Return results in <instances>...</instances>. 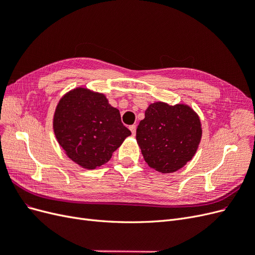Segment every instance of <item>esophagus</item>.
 I'll return each mask as SVG.
<instances>
[{
	"label": "esophagus",
	"mask_w": 255,
	"mask_h": 255,
	"mask_svg": "<svg viewBox=\"0 0 255 255\" xmlns=\"http://www.w3.org/2000/svg\"><path fill=\"white\" fill-rule=\"evenodd\" d=\"M129 129H130V132H132V134H133V135H135V134H136V126H135V125H133V126H129Z\"/></svg>",
	"instance_id": "34e87169"
}]
</instances>
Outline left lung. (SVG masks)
I'll return each mask as SVG.
<instances>
[{
	"label": "left lung",
	"instance_id": "8db88e82",
	"mask_svg": "<svg viewBox=\"0 0 255 255\" xmlns=\"http://www.w3.org/2000/svg\"><path fill=\"white\" fill-rule=\"evenodd\" d=\"M202 129L198 115L189 106L151 104L136 129V139L145 163L161 173L186 165L198 149Z\"/></svg>",
	"mask_w": 255,
	"mask_h": 255
}]
</instances>
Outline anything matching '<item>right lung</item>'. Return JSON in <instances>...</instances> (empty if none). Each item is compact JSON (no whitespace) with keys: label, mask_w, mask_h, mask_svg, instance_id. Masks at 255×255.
<instances>
[{"label":"right lung","mask_w":255,"mask_h":255,"mask_svg":"<svg viewBox=\"0 0 255 255\" xmlns=\"http://www.w3.org/2000/svg\"><path fill=\"white\" fill-rule=\"evenodd\" d=\"M53 128L67 155L87 169L107 163L130 135L106 97L86 88H76L60 99Z\"/></svg>","instance_id":"obj_1"}]
</instances>
